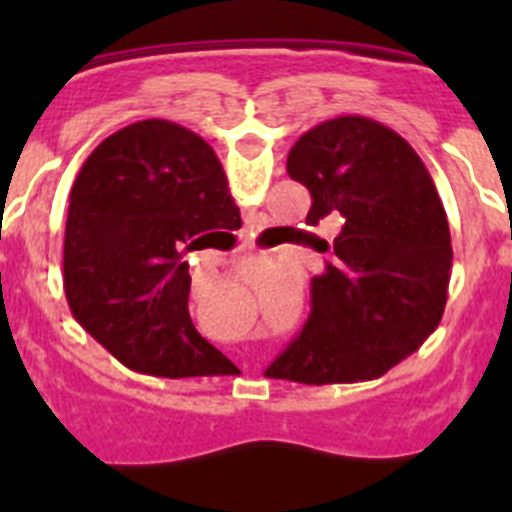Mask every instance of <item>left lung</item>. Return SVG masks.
I'll use <instances>...</instances> for the list:
<instances>
[{
    "label": "left lung",
    "mask_w": 512,
    "mask_h": 512,
    "mask_svg": "<svg viewBox=\"0 0 512 512\" xmlns=\"http://www.w3.org/2000/svg\"><path fill=\"white\" fill-rule=\"evenodd\" d=\"M287 174L310 189L307 225L343 217L310 318L266 377L364 382L408 359L438 328L451 279V233L431 174L408 140L377 120L343 115L300 135Z\"/></svg>",
    "instance_id": "obj_1"
}]
</instances>
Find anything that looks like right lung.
<instances>
[{
    "mask_svg": "<svg viewBox=\"0 0 512 512\" xmlns=\"http://www.w3.org/2000/svg\"><path fill=\"white\" fill-rule=\"evenodd\" d=\"M241 212L215 151L169 120L104 138L71 187L63 289L74 318L122 364L153 377L235 372L189 318V264L207 230Z\"/></svg>",
    "mask_w": 512,
    "mask_h": 512,
    "instance_id": "right-lung-1",
    "label": "right lung"
}]
</instances>
